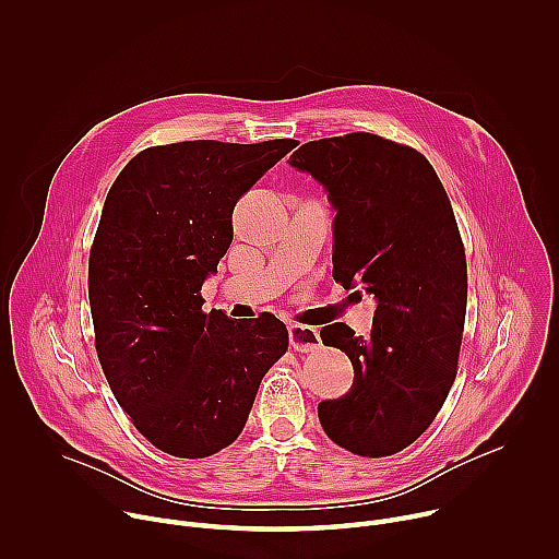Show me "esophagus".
<instances>
[{
    "mask_svg": "<svg viewBox=\"0 0 559 559\" xmlns=\"http://www.w3.org/2000/svg\"><path fill=\"white\" fill-rule=\"evenodd\" d=\"M289 347L298 354H307L321 347V332L309 325H289Z\"/></svg>",
    "mask_w": 559,
    "mask_h": 559,
    "instance_id": "34e87169",
    "label": "esophagus"
}]
</instances>
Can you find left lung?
I'll return each mask as SVG.
<instances>
[{"instance_id":"8db88e82","label":"left lung","mask_w":559,"mask_h":559,"mask_svg":"<svg viewBox=\"0 0 559 559\" xmlns=\"http://www.w3.org/2000/svg\"><path fill=\"white\" fill-rule=\"evenodd\" d=\"M289 166L336 212L334 278L376 300L371 336L321 330L349 356L354 384L318 405V420L352 453H397L433 423L457 373L466 259L451 201L420 152L369 132L309 141Z\"/></svg>"}]
</instances>
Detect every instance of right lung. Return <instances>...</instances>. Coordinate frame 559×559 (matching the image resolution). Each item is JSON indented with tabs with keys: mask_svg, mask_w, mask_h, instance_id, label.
I'll list each match as a JSON object with an SVG mask.
<instances>
[{
	"mask_svg": "<svg viewBox=\"0 0 559 559\" xmlns=\"http://www.w3.org/2000/svg\"><path fill=\"white\" fill-rule=\"evenodd\" d=\"M294 139L183 141L139 152L115 179L88 265L97 356L134 427L177 457H207L243 431L287 349L272 313H205L201 287L231 243V212Z\"/></svg>",
	"mask_w": 559,
	"mask_h": 559,
	"instance_id": "right-lung-1",
	"label": "right lung"
}]
</instances>
